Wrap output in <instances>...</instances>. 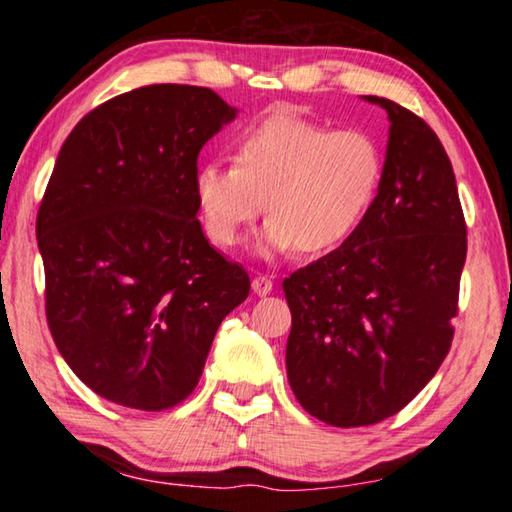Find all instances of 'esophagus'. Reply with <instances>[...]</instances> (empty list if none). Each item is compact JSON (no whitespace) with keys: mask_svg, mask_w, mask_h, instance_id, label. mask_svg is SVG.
Listing matches in <instances>:
<instances>
[{"mask_svg":"<svg viewBox=\"0 0 512 512\" xmlns=\"http://www.w3.org/2000/svg\"><path fill=\"white\" fill-rule=\"evenodd\" d=\"M253 291L257 296H266V293L273 291V280L268 275H255L253 277Z\"/></svg>","mask_w":512,"mask_h":512,"instance_id":"obj_1","label":"esophagus"}]
</instances>
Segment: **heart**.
<instances>
[{
    "label": "heart",
    "mask_w": 512,
    "mask_h": 512,
    "mask_svg": "<svg viewBox=\"0 0 512 512\" xmlns=\"http://www.w3.org/2000/svg\"><path fill=\"white\" fill-rule=\"evenodd\" d=\"M381 180L384 158L368 133L275 112L237 137L235 164L210 160L196 169L194 196L216 246H235L266 207L259 253L323 255L357 232Z\"/></svg>",
    "instance_id": "b5f03b06"
}]
</instances>
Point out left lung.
Here are the masks:
<instances>
[{
	"mask_svg": "<svg viewBox=\"0 0 512 512\" xmlns=\"http://www.w3.org/2000/svg\"><path fill=\"white\" fill-rule=\"evenodd\" d=\"M384 180L341 248L284 277L287 372L302 409L332 427L400 413L454 339L467 225L452 162L431 126L384 97Z\"/></svg>",
	"mask_w": 512,
	"mask_h": 512,
	"instance_id": "obj_1",
	"label": "left lung"
}]
</instances>
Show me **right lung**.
Returning a JSON list of instances; mask_svg holds the SVG:
<instances>
[{
  "label": "right lung",
  "instance_id": "add662e5",
  "mask_svg": "<svg viewBox=\"0 0 512 512\" xmlns=\"http://www.w3.org/2000/svg\"><path fill=\"white\" fill-rule=\"evenodd\" d=\"M237 108L198 85H144L67 135L36 235L49 332L106 400L173 409L194 393L221 320L250 277L205 239L198 153Z\"/></svg>",
  "mask_w": 512,
  "mask_h": 512
}]
</instances>
